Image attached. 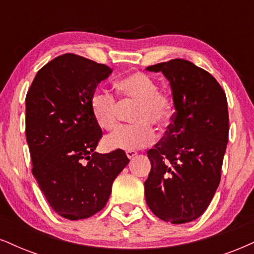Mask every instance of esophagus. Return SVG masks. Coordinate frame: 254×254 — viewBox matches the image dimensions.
<instances>
[{"label": "esophagus", "mask_w": 254, "mask_h": 254, "mask_svg": "<svg viewBox=\"0 0 254 254\" xmlns=\"http://www.w3.org/2000/svg\"><path fill=\"white\" fill-rule=\"evenodd\" d=\"M136 154H137V152L134 151V149H127V151H126V155H127L129 159L134 158V156H135Z\"/></svg>", "instance_id": "34e87169"}]
</instances>
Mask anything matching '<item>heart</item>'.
Instances as JSON below:
<instances>
[{"label":"heart","instance_id":"obj_1","mask_svg":"<svg viewBox=\"0 0 254 254\" xmlns=\"http://www.w3.org/2000/svg\"><path fill=\"white\" fill-rule=\"evenodd\" d=\"M118 90L124 106L135 105L130 120L135 124L118 128L106 137L109 148L137 149L149 145L155 137L152 126L162 127L171 113V102L165 93L159 90L158 83L148 75L132 73L118 82ZM121 103L107 89H99L93 94L90 107L98 125L112 130L118 126Z\"/></svg>","mask_w":254,"mask_h":254}]
</instances>
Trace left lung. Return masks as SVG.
Here are the masks:
<instances>
[{"mask_svg":"<svg viewBox=\"0 0 254 254\" xmlns=\"http://www.w3.org/2000/svg\"><path fill=\"white\" fill-rule=\"evenodd\" d=\"M170 81L175 112L162 139L147 152L151 172L145 181L148 207L172 224L199 218L213 199L228 141L224 89L208 71L174 59L147 67Z\"/></svg>","mask_w":254,"mask_h":254,"instance_id":"8db88e82","label":"left lung"}]
</instances>
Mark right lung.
<instances>
[{
    "label": "right lung",
    "mask_w": 254,
    "mask_h": 254,
    "mask_svg": "<svg viewBox=\"0 0 254 254\" xmlns=\"http://www.w3.org/2000/svg\"><path fill=\"white\" fill-rule=\"evenodd\" d=\"M111 73L108 65L64 54L37 71L26 96L31 172L51 207L69 220L101 211L129 162L122 149L95 152L102 130L90 100Z\"/></svg>",
    "instance_id": "add662e5"
}]
</instances>
